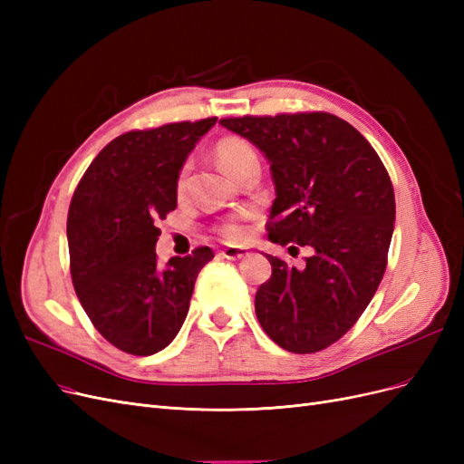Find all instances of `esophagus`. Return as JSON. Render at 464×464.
I'll return each mask as SVG.
<instances>
[{
    "mask_svg": "<svg viewBox=\"0 0 464 464\" xmlns=\"http://www.w3.org/2000/svg\"><path fill=\"white\" fill-rule=\"evenodd\" d=\"M218 256L224 259H244V257H247V249L232 246V247H224Z\"/></svg>",
    "mask_w": 464,
    "mask_h": 464,
    "instance_id": "34e87169",
    "label": "esophagus"
}]
</instances>
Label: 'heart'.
<instances>
[{"label":"heart","instance_id":"1","mask_svg":"<svg viewBox=\"0 0 464 464\" xmlns=\"http://www.w3.org/2000/svg\"><path fill=\"white\" fill-rule=\"evenodd\" d=\"M215 152H217L218 164L224 168V172H228L234 178L240 174L246 166L254 164V162H259L254 147H251L249 143H246L244 139H237V137H224V139H220V141L217 143ZM184 186H186V170L181 172L179 178H178V191L184 189ZM218 232H220V236L224 237V240H228V242H237V240H242V237L246 236V228L242 227V224H237V222L222 224V227L218 228Z\"/></svg>","mask_w":464,"mask_h":464}]
</instances>
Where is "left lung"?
<instances>
[{"label":"left lung","mask_w":464,"mask_h":464,"mask_svg":"<svg viewBox=\"0 0 464 464\" xmlns=\"http://www.w3.org/2000/svg\"><path fill=\"white\" fill-rule=\"evenodd\" d=\"M271 164L269 240L314 247L296 269L265 254L273 275L256 294L265 333L294 354L331 346L382 283L395 228V193L358 130L327 111L220 120Z\"/></svg>","instance_id":"8db88e82"}]
</instances>
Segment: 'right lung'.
Instances as JSON below:
<instances>
[{
  "label": "right lung",
  "instance_id": "obj_1",
  "mask_svg": "<svg viewBox=\"0 0 464 464\" xmlns=\"http://www.w3.org/2000/svg\"><path fill=\"white\" fill-rule=\"evenodd\" d=\"M217 118L130 131L108 143L79 181L67 215V244L77 298L104 339L135 356L160 353L189 310L203 266L198 247L157 263V242L178 205V178L195 143Z\"/></svg>",
  "mask_w": 464,
  "mask_h": 464
}]
</instances>
